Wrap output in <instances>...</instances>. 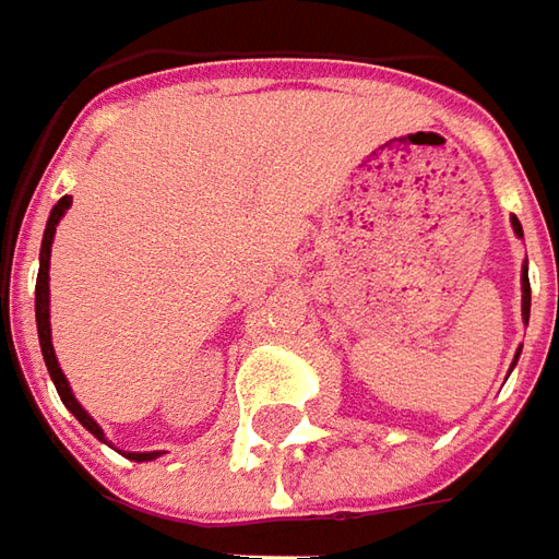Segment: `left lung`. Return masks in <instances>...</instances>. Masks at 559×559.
<instances>
[{"label": "left lung", "mask_w": 559, "mask_h": 559, "mask_svg": "<svg viewBox=\"0 0 559 559\" xmlns=\"http://www.w3.org/2000/svg\"><path fill=\"white\" fill-rule=\"evenodd\" d=\"M510 224H513V233H516V236H523V226H520L516 217H510ZM528 308H532V289H528V267H523V320H526V323ZM516 357H520V352H516ZM513 364H516V360H513Z\"/></svg>", "instance_id": "8db88e82"}]
</instances>
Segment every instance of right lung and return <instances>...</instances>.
<instances>
[{"instance_id": "right-lung-1", "label": "right lung", "mask_w": 559, "mask_h": 559, "mask_svg": "<svg viewBox=\"0 0 559 559\" xmlns=\"http://www.w3.org/2000/svg\"><path fill=\"white\" fill-rule=\"evenodd\" d=\"M71 207V195H64V199H58V204L52 207V214H49V224H46V233H43V248H39V273H36V333H39V348H43V360H46V367H49V376H52L55 389H58V395L64 401V407L74 414L80 423H83V429H90L98 441H105V432H102V426H98L96 419L90 417L86 411H83V404L76 401L74 392H71V385H68V379L61 373V367H58V357H55L52 348V323H49V258H52V239H55V226L58 221L64 217V211ZM123 457H130V461H155V457H162V451H127Z\"/></svg>"}]
</instances>
